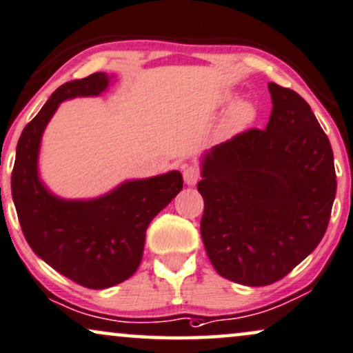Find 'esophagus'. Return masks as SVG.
<instances>
[{
	"label": "esophagus",
	"mask_w": 353,
	"mask_h": 353,
	"mask_svg": "<svg viewBox=\"0 0 353 353\" xmlns=\"http://www.w3.org/2000/svg\"><path fill=\"white\" fill-rule=\"evenodd\" d=\"M183 178H185L186 185H196L201 178V170L196 165H186L183 170Z\"/></svg>",
	"instance_id": "esophagus-1"
}]
</instances>
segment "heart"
I'll list each match as a JSON object with an SVG mask.
<instances>
[{"label":"heart","instance_id":"obj_1","mask_svg":"<svg viewBox=\"0 0 353 353\" xmlns=\"http://www.w3.org/2000/svg\"><path fill=\"white\" fill-rule=\"evenodd\" d=\"M253 117H254V110L250 103L241 102L235 105L232 110V121L235 123V125H245V123L253 120Z\"/></svg>","mask_w":353,"mask_h":353}]
</instances>
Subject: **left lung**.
<instances>
[{
    "mask_svg": "<svg viewBox=\"0 0 353 353\" xmlns=\"http://www.w3.org/2000/svg\"><path fill=\"white\" fill-rule=\"evenodd\" d=\"M266 130L251 128L204 155L201 236L222 277L250 287L281 281L323 240L337 181L311 107L269 82Z\"/></svg>",
    "mask_w": 353,
    "mask_h": 353,
    "instance_id": "obj_1",
    "label": "left lung"
}]
</instances>
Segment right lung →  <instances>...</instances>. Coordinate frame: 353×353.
Listing matches in <instances>:
<instances>
[{
    "instance_id": "1",
    "label": "right lung",
    "mask_w": 353,
    "mask_h": 353,
    "mask_svg": "<svg viewBox=\"0 0 353 353\" xmlns=\"http://www.w3.org/2000/svg\"><path fill=\"white\" fill-rule=\"evenodd\" d=\"M105 72L70 81L52 94L27 123L16 149L12 199L27 243L54 271L87 288L113 287L130 279L143 259L149 223L183 188L180 172L126 181L92 201H65L39 180L40 137L58 105L107 89Z\"/></svg>"
}]
</instances>
